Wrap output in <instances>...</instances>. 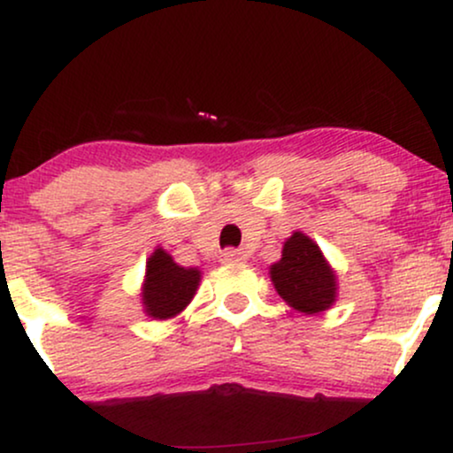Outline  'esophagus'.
Wrapping results in <instances>:
<instances>
[{"instance_id":"1","label":"esophagus","mask_w":453,"mask_h":453,"mask_svg":"<svg viewBox=\"0 0 453 453\" xmlns=\"http://www.w3.org/2000/svg\"><path fill=\"white\" fill-rule=\"evenodd\" d=\"M244 251L241 249H226V251L221 253V262L226 264H238V262H244Z\"/></svg>"}]
</instances>
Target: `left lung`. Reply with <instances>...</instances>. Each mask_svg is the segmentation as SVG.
Listing matches in <instances>:
<instances>
[{"instance_id": "obj_1", "label": "left lung", "mask_w": 453, "mask_h": 453, "mask_svg": "<svg viewBox=\"0 0 453 453\" xmlns=\"http://www.w3.org/2000/svg\"><path fill=\"white\" fill-rule=\"evenodd\" d=\"M270 279L280 298L300 313H321L336 300L334 270L303 232H294L285 241L280 259L270 266Z\"/></svg>"}]
</instances>
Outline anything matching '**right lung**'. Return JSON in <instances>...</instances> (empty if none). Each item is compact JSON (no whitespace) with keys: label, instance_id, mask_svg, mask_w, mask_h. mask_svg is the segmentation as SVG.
Returning <instances> with one entry per match:
<instances>
[{"label":"right lung","instance_id":"add662e5","mask_svg":"<svg viewBox=\"0 0 453 453\" xmlns=\"http://www.w3.org/2000/svg\"><path fill=\"white\" fill-rule=\"evenodd\" d=\"M200 277V270L179 266L168 251L157 247L147 259L142 285L144 313L153 319H170L179 315L196 296Z\"/></svg>","mask_w":453,"mask_h":453}]
</instances>
